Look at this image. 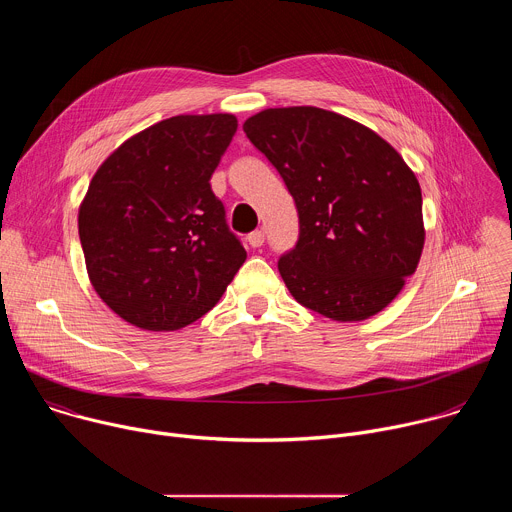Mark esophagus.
I'll list each match as a JSON object with an SVG mask.
<instances>
[{
	"label": "esophagus",
	"instance_id": "1",
	"mask_svg": "<svg viewBox=\"0 0 512 512\" xmlns=\"http://www.w3.org/2000/svg\"><path fill=\"white\" fill-rule=\"evenodd\" d=\"M247 241H249V245H251L253 249H259V247L265 243V233H263V231H253V233L247 237Z\"/></svg>",
	"mask_w": 512,
	"mask_h": 512
}]
</instances>
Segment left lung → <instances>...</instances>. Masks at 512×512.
Masks as SVG:
<instances>
[{"instance_id":"8db88e82","label":"left lung","mask_w":512,"mask_h":512,"mask_svg":"<svg viewBox=\"0 0 512 512\" xmlns=\"http://www.w3.org/2000/svg\"><path fill=\"white\" fill-rule=\"evenodd\" d=\"M243 131L296 200L300 239L277 263L289 294L336 322L385 310L425 243L421 188L401 154L318 107L265 109Z\"/></svg>"}]
</instances>
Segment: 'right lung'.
I'll return each instance as SVG.
<instances>
[{
    "label": "right lung",
    "mask_w": 512,
    "mask_h": 512,
    "mask_svg": "<svg viewBox=\"0 0 512 512\" xmlns=\"http://www.w3.org/2000/svg\"><path fill=\"white\" fill-rule=\"evenodd\" d=\"M235 131L231 113L176 115L125 139L95 172L79 237L95 291L125 322L180 330L218 304L245 263L210 188Z\"/></svg>",
    "instance_id": "obj_1"
}]
</instances>
